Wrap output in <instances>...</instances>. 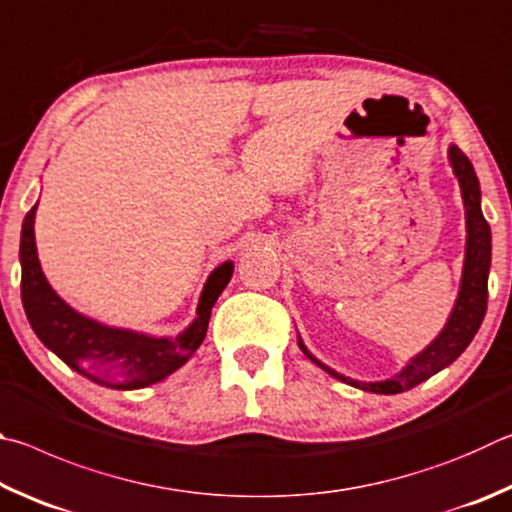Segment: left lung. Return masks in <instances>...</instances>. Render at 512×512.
<instances>
[{"mask_svg":"<svg viewBox=\"0 0 512 512\" xmlns=\"http://www.w3.org/2000/svg\"><path fill=\"white\" fill-rule=\"evenodd\" d=\"M447 159H450L452 173L459 179L461 197L465 206V258H463V274H461V288L459 297L454 301V308L447 317V324L432 344L423 348L418 355L411 357L405 364V369L393 375L389 380L382 382H362L346 378V375L330 369L324 362H319L312 355L303 339L297 335L299 348L310 362H315L319 369H324L328 375H333L339 382L351 384L355 389L369 391V393H382V396H393V393H402L418 387L450 366L456 357H459L465 348L477 335L483 317H486L488 308V274H490V258H492V236L490 224L486 222L481 213V188L479 177L474 173L470 159L463 155L459 146L447 148Z\"/></svg>","mask_w":512,"mask_h":512,"instance_id":"8db88e82","label":"left lung"}]
</instances>
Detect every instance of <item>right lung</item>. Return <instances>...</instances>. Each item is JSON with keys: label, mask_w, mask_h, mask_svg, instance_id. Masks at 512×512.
I'll list each match as a JSON object with an SVG mask.
<instances>
[{"label": "right lung", "mask_w": 512, "mask_h": 512, "mask_svg": "<svg viewBox=\"0 0 512 512\" xmlns=\"http://www.w3.org/2000/svg\"><path fill=\"white\" fill-rule=\"evenodd\" d=\"M35 209L38 204L22 222L20 265L24 312L40 342L69 369L107 389H143L182 369L204 342L211 308L231 281L233 261H224L209 274L195 319L177 337H152L105 326L71 308L49 285L35 247Z\"/></svg>", "instance_id": "1"}]
</instances>
